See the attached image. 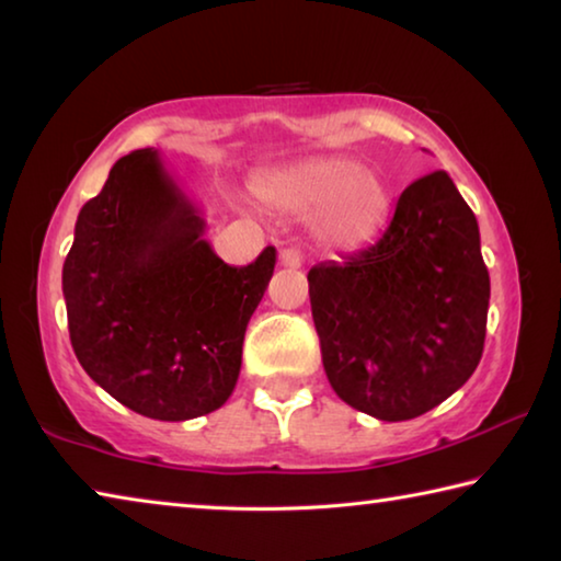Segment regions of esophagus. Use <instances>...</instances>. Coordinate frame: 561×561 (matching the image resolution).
I'll use <instances>...</instances> for the list:
<instances>
[{
	"instance_id": "1",
	"label": "esophagus",
	"mask_w": 561,
	"mask_h": 561,
	"mask_svg": "<svg viewBox=\"0 0 561 561\" xmlns=\"http://www.w3.org/2000/svg\"><path fill=\"white\" fill-rule=\"evenodd\" d=\"M301 262H304V254L297 250V247H287V250L279 252V264H282V267L299 270Z\"/></svg>"
}]
</instances>
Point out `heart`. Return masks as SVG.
<instances>
[{
    "instance_id": "heart-1",
    "label": "heart",
    "mask_w": 561,
    "mask_h": 561,
    "mask_svg": "<svg viewBox=\"0 0 561 561\" xmlns=\"http://www.w3.org/2000/svg\"><path fill=\"white\" fill-rule=\"evenodd\" d=\"M264 203L291 215H311L317 240L336 250L376 240L391 217L393 190L354 158H311L254 185Z\"/></svg>"
}]
</instances>
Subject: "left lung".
Wrapping results in <instances>:
<instances>
[{"instance_id":"obj_1","label":"left lung","mask_w":561,"mask_h":561,"mask_svg":"<svg viewBox=\"0 0 561 561\" xmlns=\"http://www.w3.org/2000/svg\"><path fill=\"white\" fill-rule=\"evenodd\" d=\"M307 279L327 378L356 411L411 421L478 368L490 274L478 220L445 170L403 190L376 244Z\"/></svg>"}]
</instances>
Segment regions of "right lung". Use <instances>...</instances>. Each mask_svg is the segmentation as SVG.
Returning a JSON list of instances; mask_svg holds the SVG:
<instances>
[{"mask_svg":"<svg viewBox=\"0 0 561 561\" xmlns=\"http://www.w3.org/2000/svg\"><path fill=\"white\" fill-rule=\"evenodd\" d=\"M205 220L144 148L116 160L81 207L64 262L73 354L118 403L156 421L213 413L234 391L250 317L277 250L230 267Z\"/></svg>","mask_w":561,"mask_h":561,"instance_id":"right-lung-1","label":"right lung"}]
</instances>
